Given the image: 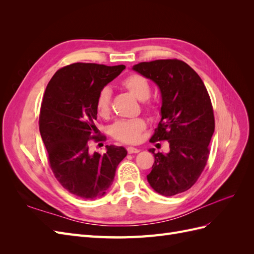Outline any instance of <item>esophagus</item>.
<instances>
[{"label": "esophagus", "instance_id": "esophagus-1", "mask_svg": "<svg viewBox=\"0 0 254 254\" xmlns=\"http://www.w3.org/2000/svg\"><path fill=\"white\" fill-rule=\"evenodd\" d=\"M127 151L128 153H137L140 151V149L135 147H127Z\"/></svg>", "mask_w": 254, "mask_h": 254}]
</instances>
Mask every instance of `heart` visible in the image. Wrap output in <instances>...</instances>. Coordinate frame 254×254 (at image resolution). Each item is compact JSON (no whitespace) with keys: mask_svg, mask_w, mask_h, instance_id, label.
<instances>
[{"mask_svg":"<svg viewBox=\"0 0 254 254\" xmlns=\"http://www.w3.org/2000/svg\"><path fill=\"white\" fill-rule=\"evenodd\" d=\"M122 86L140 102L147 101L150 96V83L140 74H130L122 81ZM111 95L112 92L109 87H104L98 92L96 110L101 117H108L111 111ZM147 109L151 110L150 105L147 106ZM145 128L146 122L143 119L122 120L111 127V134L114 139L123 143H136Z\"/></svg>","mask_w":254,"mask_h":254,"instance_id":"1","label":"heart"}]
</instances>
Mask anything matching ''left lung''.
<instances>
[{
    "label": "left lung",
    "instance_id": "8db88e82",
    "mask_svg": "<svg viewBox=\"0 0 254 254\" xmlns=\"http://www.w3.org/2000/svg\"><path fill=\"white\" fill-rule=\"evenodd\" d=\"M160 89L161 121L150 142L166 140L167 153H153L155 163L147 175L150 187L163 196H174L194 186L209 158L215 121L203 81L188 64L161 59L133 65Z\"/></svg>",
    "mask_w": 254,
    "mask_h": 254
}]
</instances>
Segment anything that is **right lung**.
<instances>
[{
  "label": "right lung",
  "instance_id": "obj_1",
  "mask_svg": "<svg viewBox=\"0 0 254 254\" xmlns=\"http://www.w3.org/2000/svg\"><path fill=\"white\" fill-rule=\"evenodd\" d=\"M125 65L73 64L58 70L45 89L39 129L56 179L71 194L83 199L103 197L115 171L127 155L123 146L106 145L104 155L90 153L96 133V97L99 90Z\"/></svg>",
  "mask_w": 254,
  "mask_h": 254
}]
</instances>
